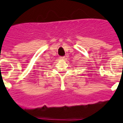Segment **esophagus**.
<instances>
[{
	"mask_svg": "<svg viewBox=\"0 0 123 123\" xmlns=\"http://www.w3.org/2000/svg\"><path fill=\"white\" fill-rule=\"evenodd\" d=\"M60 59L62 60H64L65 59V56H60Z\"/></svg>",
	"mask_w": 123,
	"mask_h": 123,
	"instance_id": "1",
	"label": "esophagus"
}]
</instances>
